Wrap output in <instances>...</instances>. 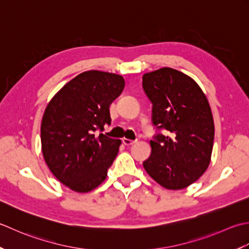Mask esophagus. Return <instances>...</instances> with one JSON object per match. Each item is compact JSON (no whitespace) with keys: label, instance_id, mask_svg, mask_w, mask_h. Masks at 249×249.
I'll list each match as a JSON object with an SVG mask.
<instances>
[{"label":"esophagus","instance_id":"esophagus-1","mask_svg":"<svg viewBox=\"0 0 249 249\" xmlns=\"http://www.w3.org/2000/svg\"><path fill=\"white\" fill-rule=\"evenodd\" d=\"M123 143H124L125 146H131V145H133V144L135 143V141L128 140V139H124V140H123Z\"/></svg>","mask_w":249,"mask_h":249}]
</instances>
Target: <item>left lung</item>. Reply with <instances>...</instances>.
<instances>
[{
    "mask_svg": "<svg viewBox=\"0 0 249 249\" xmlns=\"http://www.w3.org/2000/svg\"><path fill=\"white\" fill-rule=\"evenodd\" d=\"M143 90L157 130L144 169L166 189L186 188L211 161L215 126L209 101L194 79L171 68L144 74Z\"/></svg>",
    "mask_w": 249,
    "mask_h": 249,
    "instance_id": "left-lung-1",
    "label": "left lung"
}]
</instances>
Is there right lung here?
I'll return each mask as SVG.
<instances>
[{
    "mask_svg": "<svg viewBox=\"0 0 249 249\" xmlns=\"http://www.w3.org/2000/svg\"><path fill=\"white\" fill-rule=\"evenodd\" d=\"M124 88L120 75L87 71L65 85L45 109L40 125L44 159L70 189L88 192L107 176L121 142L101 132L110 124L109 105Z\"/></svg>",
    "mask_w": 249,
    "mask_h": 249,
    "instance_id": "right-lung-1",
    "label": "right lung"
}]
</instances>
